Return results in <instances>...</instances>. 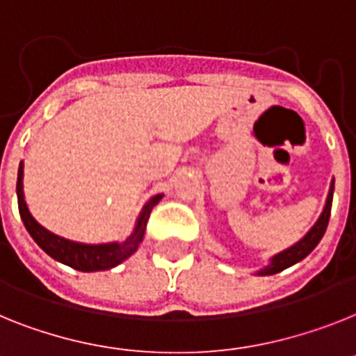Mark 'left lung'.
Returning <instances> with one entry per match:
<instances>
[{
  "instance_id": "8db88e82",
  "label": "left lung",
  "mask_w": 356,
  "mask_h": 356,
  "mask_svg": "<svg viewBox=\"0 0 356 356\" xmlns=\"http://www.w3.org/2000/svg\"><path fill=\"white\" fill-rule=\"evenodd\" d=\"M333 188H335V183H331L330 193H327V201H325V206H324V211H322V215L315 222V226H313V228L304 235V238H300L295 246L288 248V250H284V252H280L279 255H275L270 261V264L266 266L264 270L259 271V275L279 273V271L286 270V268H289V266L297 264L298 261L306 259V257L315 250L316 244L321 243V238L324 237L327 222H330L331 202H333Z\"/></svg>"
}]
</instances>
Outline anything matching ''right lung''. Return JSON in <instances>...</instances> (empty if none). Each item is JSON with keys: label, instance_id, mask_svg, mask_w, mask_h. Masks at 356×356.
Listing matches in <instances>:
<instances>
[{"label": "right lung", "instance_id": "1", "mask_svg": "<svg viewBox=\"0 0 356 356\" xmlns=\"http://www.w3.org/2000/svg\"><path fill=\"white\" fill-rule=\"evenodd\" d=\"M17 206H19L21 220L25 224L26 232L31 234L38 246L43 250L44 253H49L52 259L63 262V264L70 266L77 271H103L110 270L113 266L121 264L122 261H127L128 257L132 255L139 248V243L143 241L145 235L146 222L150 219L152 208L163 199V195L152 197L150 201L146 202L143 208L139 219H137L136 229L134 234L124 241V243H108V244H81L72 243L68 238L58 237L52 232L44 229L38 220L34 219L26 208L25 197H23V163H19V170H17Z\"/></svg>", "mask_w": 356, "mask_h": 356}]
</instances>
